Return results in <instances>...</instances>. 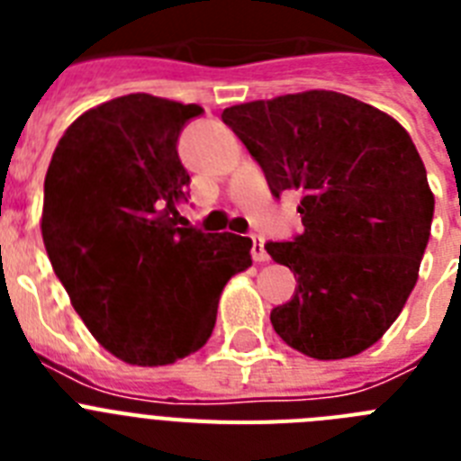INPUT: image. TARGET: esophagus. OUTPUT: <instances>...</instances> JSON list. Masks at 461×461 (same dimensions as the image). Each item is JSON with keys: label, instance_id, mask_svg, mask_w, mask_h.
<instances>
[{"label": "esophagus", "instance_id": "1", "mask_svg": "<svg viewBox=\"0 0 461 461\" xmlns=\"http://www.w3.org/2000/svg\"><path fill=\"white\" fill-rule=\"evenodd\" d=\"M251 256H254L256 263H266V260L270 258L266 251V242H263L260 235H251Z\"/></svg>", "mask_w": 461, "mask_h": 461}]
</instances>
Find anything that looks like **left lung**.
I'll return each instance as SVG.
<instances>
[{
  "mask_svg": "<svg viewBox=\"0 0 461 461\" xmlns=\"http://www.w3.org/2000/svg\"><path fill=\"white\" fill-rule=\"evenodd\" d=\"M221 120L275 198L303 195L304 233L266 244L297 276L291 300L270 313L276 335L316 360L376 344L418 281L434 217L425 164L404 126L328 89L230 105Z\"/></svg>",
  "mask_w": 461,
  "mask_h": 461,
  "instance_id": "left-lung-1",
  "label": "left lung"
}]
</instances>
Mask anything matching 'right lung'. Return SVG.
I'll return each mask as SVG.
<instances>
[{"mask_svg":"<svg viewBox=\"0 0 461 461\" xmlns=\"http://www.w3.org/2000/svg\"><path fill=\"white\" fill-rule=\"evenodd\" d=\"M201 105L126 94L68 126L43 186L41 233L57 279L94 339L140 367L173 365L210 339L251 240L186 226L189 173L177 138Z\"/></svg>","mask_w":461,"mask_h":461,"instance_id":"add662e5","label":"right lung"}]
</instances>
